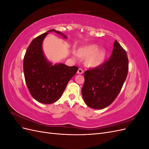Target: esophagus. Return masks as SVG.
<instances>
[{"label": "esophagus", "instance_id": "34e87169", "mask_svg": "<svg viewBox=\"0 0 149 149\" xmlns=\"http://www.w3.org/2000/svg\"><path fill=\"white\" fill-rule=\"evenodd\" d=\"M77 73H78V74H81L83 73V70L81 68H79L78 70Z\"/></svg>", "mask_w": 149, "mask_h": 149}]
</instances>
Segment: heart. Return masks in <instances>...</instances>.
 Listing matches in <instances>:
<instances>
[{
	"mask_svg": "<svg viewBox=\"0 0 149 149\" xmlns=\"http://www.w3.org/2000/svg\"><path fill=\"white\" fill-rule=\"evenodd\" d=\"M100 47L97 45H90L79 49V54L85 58H88V64L93 67L101 65L106 57L105 49L99 50Z\"/></svg>",
	"mask_w": 149,
	"mask_h": 149,
	"instance_id": "1",
	"label": "heart"
}]
</instances>
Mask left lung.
Returning <instances> with one entry per match:
<instances>
[{
	"instance_id": "8db88e82",
	"label": "left lung",
	"mask_w": 149,
	"mask_h": 149,
	"mask_svg": "<svg viewBox=\"0 0 149 149\" xmlns=\"http://www.w3.org/2000/svg\"><path fill=\"white\" fill-rule=\"evenodd\" d=\"M127 53L117 40L109 59L101 66L85 71L82 95L86 105L102 109L114 101L127 78Z\"/></svg>"
}]
</instances>
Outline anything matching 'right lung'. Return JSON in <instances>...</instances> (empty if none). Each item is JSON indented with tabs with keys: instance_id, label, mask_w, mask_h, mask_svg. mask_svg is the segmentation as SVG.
<instances>
[{
	"instance_id": "right-lung-1",
	"label": "right lung",
	"mask_w": 149,
	"mask_h": 149,
	"mask_svg": "<svg viewBox=\"0 0 149 149\" xmlns=\"http://www.w3.org/2000/svg\"><path fill=\"white\" fill-rule=\"evenodd\" d=\"M56 33L63 37L66 36L52 29L32 40L24 59L25 82L31 95L39 102L52 104L57 101L63 93L69 81L77 72L76 66L63 63L53 65L43 53V42L48 32Z\"/></svg>"
}]
</instances>
